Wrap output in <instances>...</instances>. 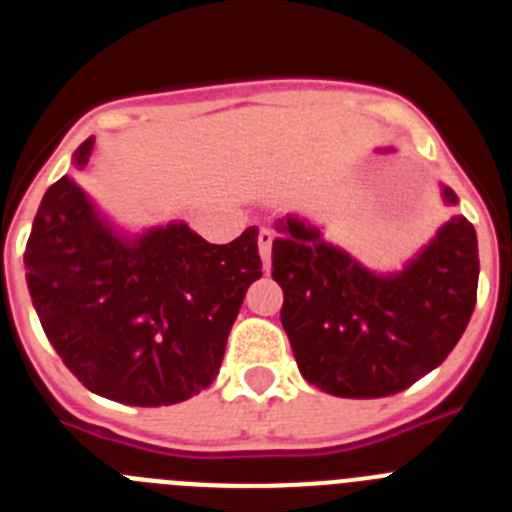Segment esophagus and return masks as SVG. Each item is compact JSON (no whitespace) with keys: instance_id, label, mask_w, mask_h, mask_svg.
Listing matches in <instances>:
<instances>
[{"instance_id":"obj_1","label":"esophagus","mask_w":512,"mask_h":512,"mask_svg":"<svg viewBox=\"0 0 512 512\" xmlns=\"http://www.w3.org/2000/svg\"><path fill=\"white\" fill-rule=\"evenodd\" d=\"M271 243H274V230L261 228L259 230V253H261V261H264L266 269H269V264H271Z\"/></svg>"}]
</instances>
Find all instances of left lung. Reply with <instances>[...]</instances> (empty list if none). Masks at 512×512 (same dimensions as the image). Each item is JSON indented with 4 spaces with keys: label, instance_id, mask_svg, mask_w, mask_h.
<instances>
[{
    "label": "left lung",
    "instance_id": "left-lung-1",
    "mask_svg": "<svg viewBox=\"0 0 512 512\" xmlns=\"http://www.w3.org/2000/svg\"><path fill=\"white\" fill-rule=\"evenodd\" d=\"M443 200L456 194L443 187ZM271 277L300 374L328 395L387 397L433 372L477 302V233L454 215L400 274L379 277L297 217L279 220Z\"/></svg>",
    "mask_w": 512,
    "mask_h": 512
}]
</instances>
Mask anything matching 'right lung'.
Returning <instances> with one entry per match:
<instances>
[{
    "mask_svg": "<svg viewBox=\"0 0 512 512\" xmlns=\"http://www.w3.org/2000/svg\"><path fill=\"white\" fill-rule=\"evenodd\" d=\"M94 138L74 153L84 169ZM45 336L94 395L158 408L210 387L246 289L261 277L259 228L225 246L184 223L133 241L104 223L74 174L48 187L25 246Z\"/></svg>",
    "mask_w": 512,
    "mask_h": 512,
    "instance_id": "obj_1",
    "label": "right lung"
}]
</instances>
